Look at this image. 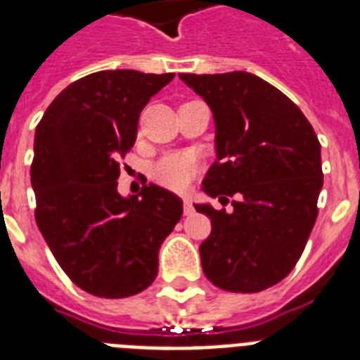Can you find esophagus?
<instances>
[{"label":"esophagus","instance_id":"obj_1","mask_svg":"<svg viewBox=\"0 0 360 360\" xmlns=\"http://www.w3.org/2000/svg\"><path fill=\"white\" fill-rule=\"evenodd\" d=\"M184 214H186V216L195 214V205H193V202H191L189 198L184 200Z\"/></svg>","mask_w":360,"mask_h":360}]
</instances>
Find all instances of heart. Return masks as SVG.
<instances>
[{
  "mask_svg": "<svg viewBox=\"0 0 360 360\" xmlns=\"http://www.w3.org/2000/svg\"><path fill=\"white\" fill-rule=\"evenodd\" d=\"M198 171V162L189 153H169L157 160L151 167V176L162 186L174 191L189 187L191 180Z\"/></svg>",
  "mask_w": 360,
  "mask_h": 360,
  "instance_id": "heart-1",
  "label": "heart"
}]
</instances>
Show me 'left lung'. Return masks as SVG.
Returning <instances> with one entry per match:
<instances>
[{
  "label": "left lung",
  "instance_id": "8db88e82",
  "mask_svg": "<svg viewBox=\"0 0 360 360\" xmlns=\"http://www.w3.org/2000/svg\"><path fill=\"white\" fill-rule=\"evenodd\" d=\"M180 79L214 119L216 162L202 191L236 196L231 212L195 203L212 225L200 245L203 274L227 292L274 287L295 266L317 219L323 169L316 131L287 95L254 73Z\"/></svg>",
  "mask_w": 360,
  "mask_h": 360
}]
</instances>
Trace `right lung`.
<instances>
[{
	"label": "right lung",
	"mask_w": 360,
	"mask_h": 360,
	"mask_svg": "<svg viewBox=\"0 0 360 360\" xmlns=\"http://www.w3.org/2000/svg\"><path fill=\"white\" fill-rule=\"evenodd\" d=\"M174 73L103 70L66 86L34 136L30 182L36 221L79 288L129 297L155 281L158 250L182 218V200L149 184L117 191L119 158L135 144L139 117Z\"/></svg>",
	"instance_id": "1"
}]
</instances>
